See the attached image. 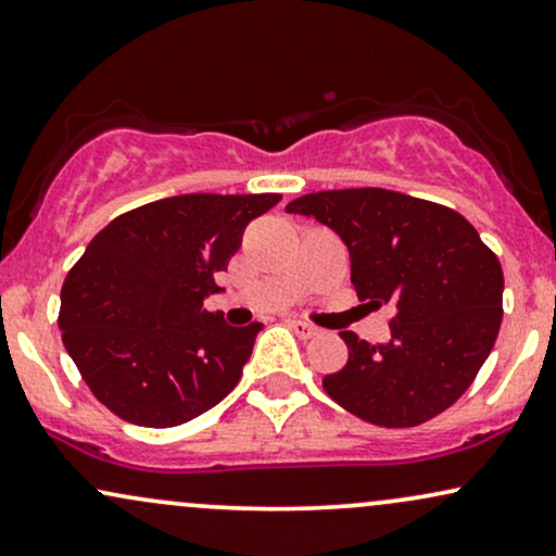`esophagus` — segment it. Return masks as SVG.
<instances>
[{"label":"esophagus","mask_w":556,"mask_h":556,"mask_svg":"<svg viewBox=\"0 0 556 556\" xmlns=\"http://www.w3.org/2000/svg\"><path fill=\"white\" fill-rule=\"evenodd\" d=\"M286 321H289V327L299 334L301 340H309V338H314V334H317V327H312L309 321H301V319H286Z\"/></svg>","instance_id":"esophagus-1"}]
</instances>
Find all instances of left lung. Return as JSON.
<instances>
[{
	"label": "left lung",
	"mask_w": 556,
	"mask_h": 556,
	"mask_svg": "<svg viewBox=\"0 0 556 556\" xmlns=\"http://www.w3.org/2000/svg\"><path fill=\"white\" fill-rule=\"evenodd\" d=\"M330 226L368 304H394L381 345L342 332L348 363L321 379L340 407L381 428H415L469 389L503 319V267L462 214L383 188L321 190L286 205Z\"/></svg>",
	"instance_id": "8db88e82"
}]
</instances>
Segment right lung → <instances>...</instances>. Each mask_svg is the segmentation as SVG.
<instances>
[{
    "mask_svg": "<svg viewBox=\"0 0 556 556\" xmlns=\"http://www.w3.org/2000/svg\"><path fill=\"white\" fill-rule=\"evenodd\" d=\"M278 193H190L113 218L68 270L59 327L92 394L121 420L175 428L242 379L260 321L226 325L203 301Z\"/></svg>",
    "mask_w": 556,
    "mask_h": 556,
    "instance_id": "1",
    "label": "right lung"
}]
</instances>
